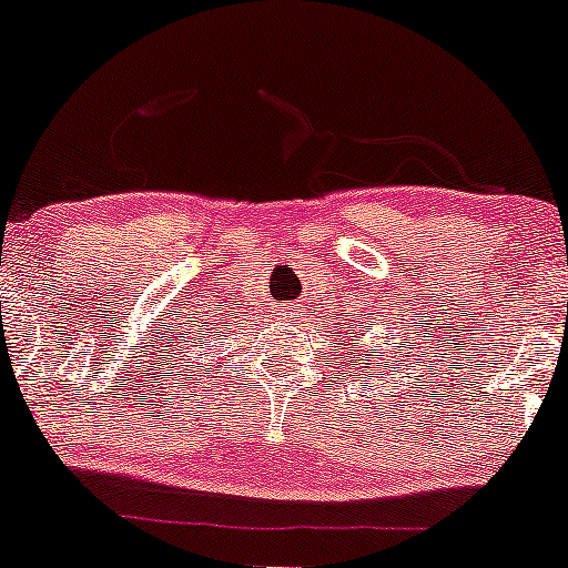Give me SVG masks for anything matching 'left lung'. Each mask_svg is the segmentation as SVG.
Listing matches in <instances>:
<instances>
[{"mask_svg": "<svg viewBox=\"0 0 568 568\" xmlns=\"http://www.w3.org/2000/svg\"><path fill=\"white\" fill-rule=\"evenodd\" d=\"M369 326H372V317H369ZM334 332H336V328H334ZM347 332H355V328H347ZM358 339H364V334H361ZM358 339H351V345L358 347ZM342 342H345V339H342ZM334 345H336V342H334ZM372 345H375V342H372ZM383 345H388V339H383ZM366 353H369V351H364V358H361V361H366ZM390 358H396L394 351H390V355H385V358H379V361H383V364H390ZM398 358H402V355H398ZM355 366H358V361H355ZM394 366L398 369V364H394ZM369 369H372V366H369Z\"/></svg>", "mask_w": 568, "mask_h": 568, "instance_id": "obj_1", "label": "left lung"}]
</instances>
